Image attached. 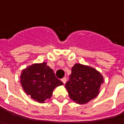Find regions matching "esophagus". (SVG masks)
I'll return each mask as SVG.
<instances>
[{"mask_svg":"<svg viewBox=\"0 0 124 124\" xmlns=\"http://www.w3.org/2000/svg\"><path fill=\"white\" fill-rule=\"evenodd\" d=\"M61 81H62V82L65 84L66 82V77H64V78L61 79Z\"/></svg>","mask_w":124,"mask_h":124,"instance_id":"1","label":"esophagus"}]
</instances>
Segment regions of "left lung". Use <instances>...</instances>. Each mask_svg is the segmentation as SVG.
I'll list each match as a JSON object with an SVG mask.
<instances>
[{
	"label": "left lung",
	"mask_w": 124,
	"mask_h": 124,
	"mask_svg": "<svg viewBox=\"0 0 124 124\" xmlns=\"http://www.w3.org/2000/svg\"><path fill=\"white\" fill-rule=\"evenodd\" d=\"M103 82V76L96 69L75 64L65 88L71 100L78 104H84L97 97Z\"/></svg>",
	"instance_id": "obj_1"
}]
</instances>
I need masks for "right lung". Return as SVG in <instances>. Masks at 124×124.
I'll return each mask as SVG.
<instances>
[{
	"label": "right lung",
	"instance_id": "obj_1",
	"mask_svg": "<svg viewBox=\"0 0 124 124\" xmlns=\"http://www.w3.org/2000/svg\"><path fill=\"white\" fill-rule=\"evenodd\" d=\"M20 84L25 93L39 103L50 99L54 88L63 84L46 62L33 64L24 69Z\"/></svg>",
	"mask_w": 124,
	"mask_h": 124
}]
</instances>
